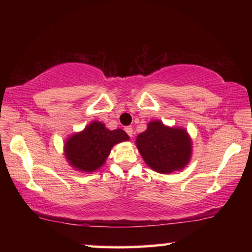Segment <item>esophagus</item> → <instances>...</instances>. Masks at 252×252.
<instances>
[{
  "label": "esophagus",
  "mask_w": 252,
  "mask_h": 252,
  "mask_svg": "<svg viewBox=\"0 0 252 252\" xmlns=\"http://www.w3.org/2000/svg\"><path fill=\"white\" fill-rule=\"evenodd\" d=\"M125 130H126V132L127 135H129V136L133 135V127H132V126H126Z\"/></svg>",
  "instance_id": "esophagus-1"
}]
</instances>
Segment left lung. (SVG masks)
Returning <instances> with one entry per match:
<instances>
[{"label":"left lung","mask_w":252,"mask_h":252,"mask_svg":"<svg viewBox=\"0 0 252 252\" xmlns=\"http://www.w3.org/2000/svg\"><path fill=\"white\" fill-rule=\"evenodd\" d=\"M135 143L146 163L159 173L182 170L192 153L191 139L185 129L167 126L158 120L149 122Z\"/></svg>","instance_id":"1"}]
</instances>
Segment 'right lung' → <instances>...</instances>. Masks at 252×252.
<instances>
[{
    "instance_id": "obj_1",
    "label": "right lung",
    "mask_w": 252,
    "mask_h": 252,
    "mask_svg": "<svg viewBox=\"0 0 252 252\" xmlns=\"http://www.w3.org/2000/svg\"><path fill=\"white\" fill-rule=\"evenodd\" d=\"M121 129L109 130L99 121H92L83 131L71 135L64 144V156L71 167L94 172L104 164L114 144L129 140Z\"/></svg>"
}]
</instances>
